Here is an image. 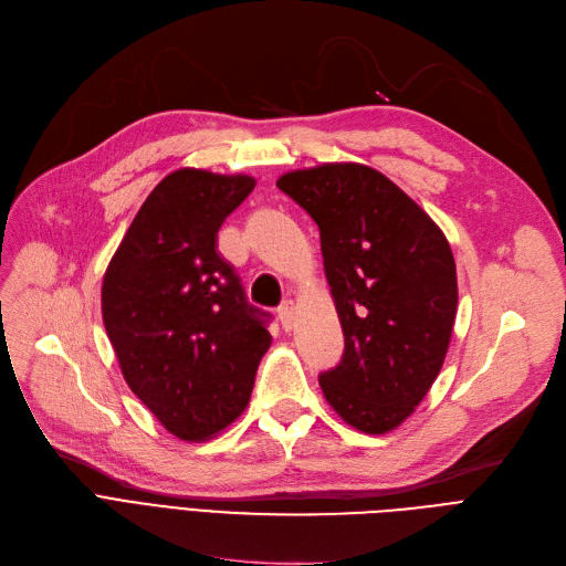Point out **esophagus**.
<instances>
[{
	"mask_svg": "<svg viewBox=\"0 0 566 566\" xmlns=\"http://www.w3.org/2000/svg\"><path fill=\"white\" fill-rule=\"evenodd\" d=\"M279 319H281V325H283L285 332L292 329V325H294V302L292 300H285L279 306Z\"/></svg>",
	"mask_w": 566,
	"mask_h": 566,
	"instance_id": "1",
	"label": "esophagus"
}]
</instances>
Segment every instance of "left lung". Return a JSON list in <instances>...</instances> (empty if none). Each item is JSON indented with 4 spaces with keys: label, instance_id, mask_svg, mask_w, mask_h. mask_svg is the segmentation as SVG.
I'll list each match as a JSON object with an SVG mask.
<instances>
[{
    "label": "left lung",
    "instance_id": "left-lung-1",
    "mask_svg": "<svg viewBox=\"0 0 566 566\" xmlns=\"http://www.w3.org/2000/svg\"><path fill=\"white\" fill-rule=\"evenodd\" d=\"M276 186L319 228L325 276L345 336L319 375L334 412L368 436L406 421L444 364L459 283L438 223L382 172L322 164Z\"/></svg>",
    "mask_w": 566,
    "mask_h": 566
}]
</instances>
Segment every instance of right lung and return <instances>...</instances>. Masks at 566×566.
I'll return each mask as SVG.
<instances>
[{"instance_id": "obj_1", "label": "right lung", "mask_w": 566, "mask_h": 566, "mask_svg": "<svg viewBox=\"0 0 566 566\" xmlns=\"http://www.w3.org/2000/svg\"><path fill=\"white\" fill-rule=\"evenodd\" d=\"M255 179L181 168L126 230L101 287V311L126 385L168 433L209 440L247 410L266 313L247 302L219 253V230Z\"/></svg>"}]
</instances>
